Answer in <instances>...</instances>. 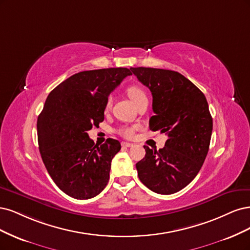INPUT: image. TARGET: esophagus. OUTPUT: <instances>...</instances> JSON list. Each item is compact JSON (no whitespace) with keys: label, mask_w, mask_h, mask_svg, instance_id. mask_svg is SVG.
<instances>
[{"label":"esophagus","mask_w":250,"mask_h":250,"mask_svg":"<svg viewBox=\"0 0 250 250\" xmlns=\"http://www.w3.org/2000/svg\"><path fill=\"white\" fill-rule=\"evenodd\" d=\"M122 146H124V147H132L134 144L133 143H130V142H125V141H123L122 142Z\"/></svg>","instance_id":"esophagus-1"}]
</instances>
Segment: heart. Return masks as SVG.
Returning a JSON list of instances; mask_svg holds the SVG:
<instances>
[{
	"label": "heart",
	"mask_w": 250,
	"mask_h": 250,
	"mask_svg": "<svg viewBox=\"0 0 250 250\" xmlns=\"http://www.w3.org/2000/svg\"><path fill=\"white\" fill-rule=\"evenodd\" d=\"M126 93L128 95V98H130L132 100V102L136 104H140L141 102L143 101H147V95L146 93V91H144L141 87L139 86H130L126 89ZM111 98H108L107 99V102H106V110H108L111 106ZM136 130V126H128V125H124V126H120L117 132L119 135H122L124 137H125V138H132V137L134 136V132Z\"/></svg>",
	"instance_id": "1"
}]
</instances>
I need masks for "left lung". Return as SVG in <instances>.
I'll return each instance as SVG.
<instances>
[{"mask_svg": "<svg viewBox=\"0 0 250 250\" xmlns=\"http://www.w3.org/2000/svg\"><path fill=\"white\" fill-rule=\"evenodd\" d=\"M152 95L151 131L168 136L163 148L144 146L146 157L136 164L139 180L158 194H173L190 184L210 146L213 118L205 94L178 71L131 67Z\"/></svg>", "mask_w": 250, "mask_h": 250, "instance_id": "8db88e82", "label": "left lung"}]
</instances>
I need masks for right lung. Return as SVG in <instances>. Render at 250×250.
<instances>
[{"label": "right lung", "instance_id": "1", "mask_svg": "<svg viewBox=\"0 0 250 250\" xmlns=\"http://www.w3.org/2000/svg\"><path fill=\"white\" fill-rule=\"evenodd\" d=\"M128 68L86 70L53 89L37 119L40 155L60 190L76 199H89L104 190L118 140L94 144L87 131L99 126L109 94L131 76Z\"/></svg>", "mask_w": 250, "mask_h": 250}]
</instances>
